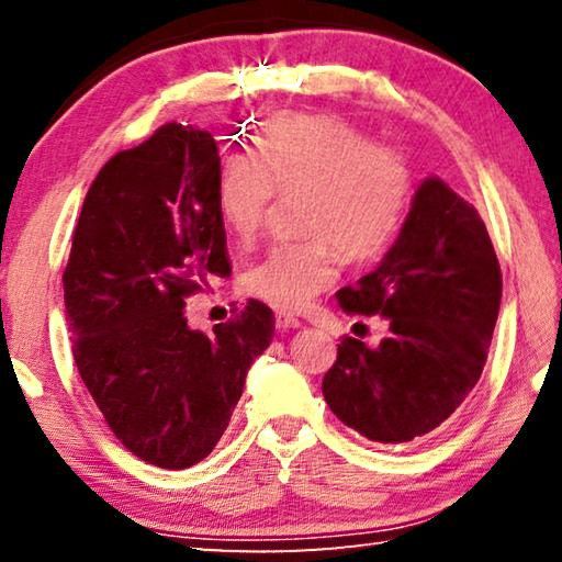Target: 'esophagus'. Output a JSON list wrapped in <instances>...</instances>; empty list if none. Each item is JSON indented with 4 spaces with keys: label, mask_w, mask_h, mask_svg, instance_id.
<instances>
[{
    "label": "esophagus",
    "mask_w": 562,
    "mask_h": 562,
    "mask_svg": "<svg viewBox=\"0 0 562 562\" xmlns=\"http://www.w3.org/2000/svg\"><path fill=\"white\" fill-rule=\"evenodd\" d=\"M274 327H278V329H297V327H302V322L294 315H288V312H278V315H274Z\"/></svg>",
    "instance_id": "1"
}]
</instances>
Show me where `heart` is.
Returning <instances> with one entry per match:
<instances>
[{
  "label": "heart",
  "mask_w": 562,
  "mask_h": 562,
  "mask_svg": "<svg viewBox=\"0 0 562 562\" xmlns=\"http://www.w3.org/2000/svg\"><path fill=\"white\" fill-rule=\"evenodd\" d=\"M274 193L300 198V240L272 245L245 290L280 312L302 310L337 278L339 250L369 260L394 240L412 201V168L337 116L282 113L255 131L252 156L223 158L215 205L240 243L262 233Z\"/></svg>",
  "instance_id": "obj_1"
}]
</instances>
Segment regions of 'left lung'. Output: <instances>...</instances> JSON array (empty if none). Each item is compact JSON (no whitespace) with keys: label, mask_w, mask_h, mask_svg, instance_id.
Masks as SVG:
<instances>
[{"label":"left lung","mask_w":562,"mask_h":562,"mask_svg":"<svg viewBox=\"0 0 562 562\" xmlns=\"http://www.w3.org/2000/svg\"><path fill=\"white\" fill-rule=\"evenodd\" d=\"M501 265L479 211L426 178L384 260L337 292L347 315H379V347L345 337L322 394L349 429L406 443L441 426L486 364L501 307Z\"/></svg>","instance_id":"8db88e82"}]
</instances>
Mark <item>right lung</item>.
<instances>
[{
    "instance_id": "1",
    "label": "right lung",
    "mask_w": 562,
    "mask_h": 562,
    "mask_svg": "<svg viewBox=\"0 0 562 562\" xmlns=\"http://www.w3.org/2000/svg\"><path fill=\"white\" fill-rule=\"evenodd\" d=\"M207 131L166 123L99 170L64 270L71 351L116 439L158 469H190L221 441L247 369L270 347L258 300L215 335L190 329L186 300L227 278Z\"/></svg>"
}]
</instances>
